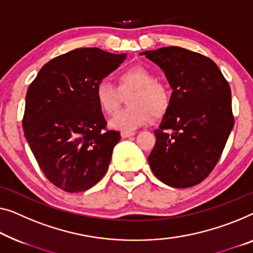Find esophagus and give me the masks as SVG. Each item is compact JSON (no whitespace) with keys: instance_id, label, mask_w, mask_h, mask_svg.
<instances>
[{"instance_id":"1","label":"esophagus","mask_w":253,"mask_h":253,"mask_svg":"<svg viewBox=\"0 0 253 253\" xmlns=\"http://www.w3.org/2000/svg\"><path fill=\"white\" fill-rule=\"evenodd\" d=\"M136 133L135 131H130V130H123L122 133H120V135H122L123 138H127L129 136H133V135H135Z\"/></svg>"}]
</instances>
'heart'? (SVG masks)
Instances as JSON below:
<instances>
[{
    "mask_svg": "<svg viewBox=\"0 0 253 253\" xmlns=\"http://www.w3.org/2000/svg\"><path fill=\"white\" fill-rule=\"evenodd\" d=\"M129 92V107L117 112L110 120V126L116 129H134L144 125L151 114L153 117L164 115L170 102L167 86L157 81L152 71L142 66L124 70L118 77V87L105 79L99 82L95 97L103 112L114 115L122 104V94Z\"/></svg>",
    "mask_w": 253,
    "mask_h": 253,
    "instance_id": "obj_1",
    "label": "heart"
}]
</instances>
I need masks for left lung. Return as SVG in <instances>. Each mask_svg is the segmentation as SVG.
I'll use <instances>...</instances> for the list:
<instances>
[{"mask_svg": "<svg viewBox=\"0 0 253 253\" xmlns=\"http://www.w3.org/2000/svg\"><path fill=\"white\" fill-rule=\"evenodd\" d=\"M157 63L172 88L154 130L151 170L167 185L185 188L207 178L234 126L228 82L212 60L178 46L142 52Z\"/></svg>", "mask_w": 253, "mask_h": 253, "instance_id": "left-lung-1", "label": "left lung"}]
</instances>
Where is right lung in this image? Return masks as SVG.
Here are the masks:
<instances>
[{"label": "right lung", "mask_w": 253, "mask_h": 253, "mask_svg": "<svg viewBox=\"0 0 253 253\" xmlns=\"http://www.w3.org/2000/svg\"><path fill=\"white\" fill-rule=\"evenodd\" d=\"M125 59L126 53L76 48L44 65L29 85L25 137L56 187L69 193L86 191L107 172L120 134L107 129L95 87Z\"/></svg>", "instance_id": "1"}]
</instances>
